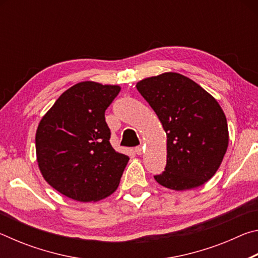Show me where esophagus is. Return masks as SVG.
Listing matches in <instances>:
<instances>
[{"label":"esophagus","instance_id":"obj_1","mask_svg":"<svg viewBox=\"0 0 258 258\" xmlns=\"http://www.w3.org/2000/svg\"><path fill=\"white\" fill-rule=\"evenodd\" d=\"M135 152H137V155H142V152H143V147H142V146H138V147H135Z\"/></svg>","mask_w":258,"mask_h":258}]
</instances>
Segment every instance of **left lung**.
Here are the masks:
<instances>
[{
    "mask_svg": "<svg viewBox=\"0 0 258 258\" xmlns=\"http://www.w3.org/2000/svg\"><path fill=\"white\" fill-rule=\"evenodd\" d=\"M137 89L167 135L165 171L155 180L172 190L203 185L220 167L229 145L226 117L202 86L177 73L140 81Z\"/></svg>",
    "mask_w": 258,
    "mask_h": 258,
    "instance_id": "1",
    "label": "left lung"
}]
</instances>
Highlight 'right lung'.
Wrapping results in <instances>:
<instances>
[{"mask_svg":"<svg viewBox=\"0 0 258 258\" xmlns=\"http://www.w3.org/2000/svg\"><path fill=\"white\" fill-rule=\"evenodd\" d=\"M117 85L82 82L60 95L38 124L36 156L43 177L68 198L97 202L117 189L128 156L110 145L104 112Z\"/></svg>","mask_w":258,"mask_h":258,"instance_id":"1","label":"right lung"}]
</instances>
